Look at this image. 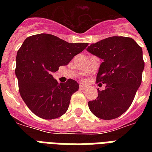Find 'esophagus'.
Returning <instances> with one entry per match:
<instances>
[{
	"mask_svg": "<svg viewBox=\"0 0 152 152\" xmlns=\"http://www.w3.org/2000/svg\"><path fill=\"white\" fill-rule=\"evenodd\" d=\"M80 90H85L86 88H87V86L83 85V84H80Z\"/></svg>",
	"mask_w": 152,
	"mask_h": 152,
	"instance_id": "1",
	"label": "esophagus"
}]
</instances>
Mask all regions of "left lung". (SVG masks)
Listing matches in <instances>:
<instances>
[{
	"mask_svg": "<svg viewBox=\"0 0 152 152\" xmlns=\"http://www.w3.org/2000/svg\"><path fill=\"white\" fill-rule=\"evenodd\" d=\"M102 60L97 82L106 83L96 99L88 102L91 112L97 118L111 120L127 110L141 84L144 69L142 48L128 37H109L87 49Z\"/></svg>",
	"mask_w": 152,
	"mask_h": 152,
	"instance_id": "obj_1",
	"label": "left lung"
}]
</instances>
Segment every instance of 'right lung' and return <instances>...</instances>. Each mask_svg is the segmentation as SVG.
<instances>
[{"label": "right lung", "mask_w": 152, "mask_h": 152, "mask_svg": "<svg viewBox=\"0 0 152 152\" xmlns=\"http://www.w3.org/2000/svg\"><path fill=\"white\" fill-rule=\"evenodd\" d=\"M88 45L69 43L49 34L25 39L17 52L15 72L21 98L35 115L54 119L66 112L79 83L72 79L59 83L52 74L60 66L67 65Z\"/></svg>", "instance_id": "1"}]
</instances>
